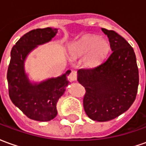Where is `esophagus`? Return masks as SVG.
<instances>
[{
	"label": "esophagus",
	"instance_id": "obj_1",
	"mask_svg": "<svg viewBox=\"0 0 146 146\" xmlns=\"http://www.w3.org/2000/svg\"><path fill=\"white\" fill-rule=\"evenodd\" d=\"M69 79H70V80H72V81H73V80H76V79H77V74H76V71H74V70L71 71V73H70V75H69Z\"/></svg>",
	"mask_w": 146,
	"mask_h": 146
}]
</instances>
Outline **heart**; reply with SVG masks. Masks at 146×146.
Instances as JSON below:
<instances>
[{"instance_id": "1", "label": "heart", "mask_w": 146, "mask_h": 146, "mask_svg": "<svg viewBox=\"0 0 146 146\" xmlns=\"http://www.w3.org/2000/svg\"><path fill=\"white\" fill-rule=\"evenodd\" d=\"M110 51V44L106 39L98 38L95 35H87L71 45L69 53L71 58H84L87 66H97Z\"/></svg>"}]
</instances>
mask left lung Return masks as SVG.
Segmentation results:
<instances>
[{"label": "left lung", "instance_id": "obj_1", "mask_svg": "<svg viewBox=\"0 0 146 146\" xmlns=\"http://www.w3.org/2000/svg\"><path fill=\"white\" fill-rule=\"evenodd\" d=\"M109 38L111 54L94 68L78 70V81L85 88L83 105L89 118L108 121L131 107L138 92L139 75L134 49L113 30L102 28Z\"/></svg>", "mask_w": 146, "mask_h": 146}]
</instances>
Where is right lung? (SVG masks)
<instances>
[{"label": "right lung", "mask_w": 146, "mask_h": 146, "mask_svg": "<svg viewBox=\"0 0 146 146\" xmlns=\"http://www.w3.org/2000/svg\"><path fill=\"white\" fill-rule=\"evenodd\" d=\"M57 30L50 27L31 30L15 43L11 51L7 73L9 97L27 117L37 121H48L56 116V104L69 84L66 76L70 70L62 76L33 85L24 72V60L36 45L51 40Z\"/></svg>", "instance_id": "add662e5"}]
</instances>
